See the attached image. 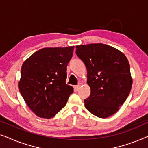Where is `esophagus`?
I'll list each match as a JSON object with an SVG mask.
<instances>
[{
  "mask_svg": "<svg viewBox=\"0 0 148 148\" xmlns=\"http://www.w3.org/2000/svg\"><path fill=\"white\" fill-rule=\"evenodd\" d=\"M81 86H82V84H81V83H79V84L77 86H74V90L75 91H78L79 90Z\"/></svg>",
  "mask_w": 148,
  "mask_h": 148,
  "instance_id": "esophagus-1",
  "label": "esophagus"
}]
</instances>
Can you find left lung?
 Returning <instances> with one entry per match:
<instances>
[{
    "instance_id": "obj_1",
    "label": "left lung",
    "mask_w": 148,
    "mask_h": 148,
    "mask_svg": "<svg viewBox=\"0 0 148 148\" xmlns=\"http://www.w3.org/2000/svg\"><path fill=\"white\" fill-rule=\"evenodd\" d=\"M76 54L88 71L90 96L85 106L99 118H107L119 110L128 97L132 78L128 60L120 50L104 44L76 46Z\"/></svg>"
}]
</instances>
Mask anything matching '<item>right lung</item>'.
<instances>
[{"instance_id":"1","label":"right lung","mask_w":148,"mask_h":148,"mask_svg":"<svg viewBox=\"0 0 148 148\" xmlns=\"http://www.w3.org/2000/svg\"><path fill=\"white\" fill-rule=\"evenodd\" d=\"M74 46L44 48L23 63L19 89L29 108L41 118L50 119L65 106L73 93L66 84V67Z\"/></svg>"}]
</instances>
